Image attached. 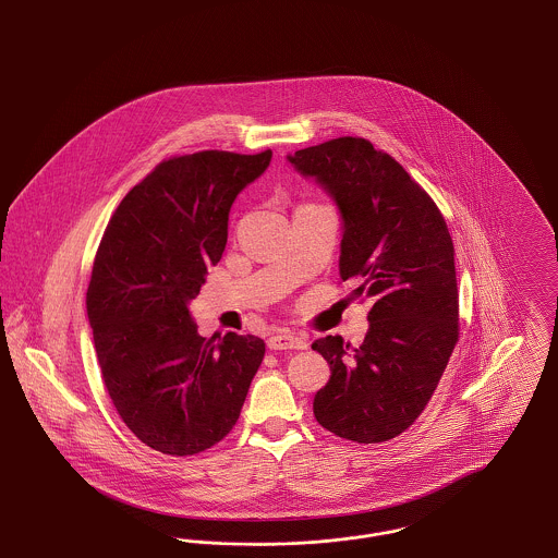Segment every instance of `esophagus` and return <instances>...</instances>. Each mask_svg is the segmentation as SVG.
Wrapping results in <instances>:
<instances>
[{
  "mask_svg": "<svg viewBox=\"0 0 558 558\" xmlns=\"http://www.w3.org/2000/svg\"><path fill=\"white\" fill-rule=\"evenodd\" d=\"M267 347L274 349V351H278V349H307V339L301 337V335L289 332V330H282V332L267 339Z\"/></svg>",
  "mask_w": 558,
  "mask_h": 558,
  "instance_id": "obj_1",
  "label": "esophagus"
}]
</instances>
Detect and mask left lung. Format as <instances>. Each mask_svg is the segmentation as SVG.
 Instances as JSON below:
<instances>
[{
	"mask_svg": "<svg viewBox=\"0 0 558 558\" xmlns=\"http://www.w3.org/2000/svg\"><path fill=\"white\" fill-rule=\"evenodd\" d=\"M337 203L339 271L372 303L364 343L324 337L312 349L330 366L314 398L330 433L380 444L425 410L458 341L453 242L433 198L398 160L364 137H337L287 157Z\"/></svg>",
	"mask_w": 558,
	"mask_h": 558,
	"instance_id": "1",
	"label": "left lung"
}]
</instances>
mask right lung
<instances>
[{
  "mask_svg": "<svg viewBox=\"0 0 558 558\" xmlns=\"http://www.w3.org/2000/svg\"><path fill=\"white\" fill-rule=\"evenodd\" d=\"M271 150H203L159 162L108 221L87 289V318L119 416L153 450L192 456L239 421L266 343L205 339L187 303L221 259L228 215Z\"/></svg>",
  "mask_w": 558,
  "mask_h": 558,
  "instance_id": "obj_1",
  "label": "right lung"
}]
</instances>
